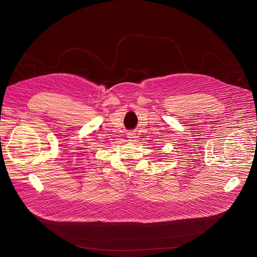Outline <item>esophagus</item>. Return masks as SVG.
Here are the masks:
<instances>
[{
    "label": "esophagus",
    "instance_id": "1",
    "mask_svg": "<svg viewBox=\"0 0 257 257\" xmlns=\"http://www.w3.org/2000/svg\"><path fill=\"white\" fill-rule=\"evenodd\" d=\"M128 138H129L131 141H135L136 134H135V133H133V132H131V133H129V134H128Z\"/></svg>",
    "mask_w": 257,
    "mask_h": 257
}]
</instances>
